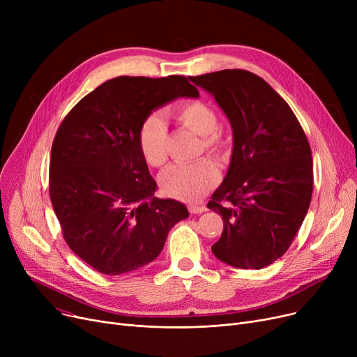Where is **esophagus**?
<instances>
[{
    "label": "esophagus",
    "mask_w": 357,
    "mask_h": 357,
    "mask_svg": "<svg viewBox=\"0 0 357 357\" xmlns=\"http://www.w3.org/2000/svg\"><path fill=\"white\" fill-rule=\"evenodd\" d=\"M188 210L191 214H202L205 210H207V207H205V205H190Z\"/></svg>",
    "instance_id": "obj_1"
}]
</instances>
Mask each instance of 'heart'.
<instances>
[{
  "mask_svg": "<svg viewBox=\"0 0 357 357\" xmlns=\"http://www.w3.org/2000/svg\"><path fill=\"white\" fill-rule=\"evenodd\" d=\"M175 117L181 126L201 137V150L215 159H226L230 142L218 130L215 109L204 101H188L179 105ZM139 149L149 166L159 167L167 160V128L160 114H150L139 130ZM220 174L217 166L208 160L188 166L174 165L162 172L159 182L165 195L181 201H197L217 185Z\"/></svg>",
  "mask_w": 357,
  "mask_h": 357,
  "instance_id": "b5f03b06",
  "label": "heart"
}]
</instances>
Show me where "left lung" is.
I'll use <instances>...</instances> for the list:
<instances>
[{
	"label": "left lung",
	"instance_id": "8db88e82",
	"mask_svg": "<svg viewBox=\"0 0 357 357\" xmlns=\"http://www.w3.org/2000/svg\"><path fill=\"white\" fill-rule=\"evenodd\" d=\"M190 79L211 93L233 130L227 175L207 205L224 222L211 250L238 269L266 268L288 250L310 207L307 136L285 100L249 70L224 69Z\"/></svg>",
	"mask_w": 357,
	"mask_h": 357
}]
</instances>
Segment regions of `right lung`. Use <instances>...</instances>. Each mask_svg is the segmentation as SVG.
Returning <instances> with one entry per match:
<instances>
[{
  "label": "right lung",
  "mask_w": 357,
  "mask_h": 357,
  "mask_svg": "<svg viewBox=\"0 0 357 357\" xmlns=\"http://www.w3.org/2000/svg\"><path fill=\"white\" fill-rule=\"evenodd\" d=\"M179 97H199L179 75L109 79L68 112L54 136L53 210L70 250L100 273L153 261L167 233L190 215L183 204L153 197L158 186L137 142L144 119Z\"/></svg>",
  "instance_id": "obj_1"
}]
</instances>
